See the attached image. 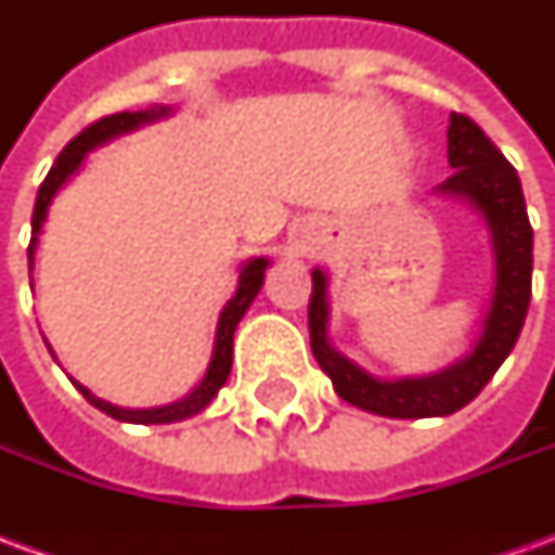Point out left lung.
Here are the masks:
<instances>
[{
    "label": "left lung",
    "mask_w": 555,
    "mask_h": 555,
    "mask_svg": "<svg viewBox=\"0 0 555 555\" xmlns=\"http://www.w3.org/2000/svg\"><path fill=\"white\" fill-rule=\"evenodd\" d=\"M446 137H449V166L454 171L434 193L461 198L469 207H476L488 225L490 249H493V297L473 350L437 374L380 380L330 345L326 273L318 267L312 270L309 338H312L314 360L333 380L338 398L377 416L428 418L449 416L454 410L466 408L512 353L529 312L532 225L526 217L520 178L473 118L457 113L449 115Z\"/></svg>",
    "instance_id": "8db88e82"
}]
</instances>
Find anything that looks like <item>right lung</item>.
<instances>
[{
	"mask_svg": "<svg viewBox=\"0 0 555 555\" xmlns=\"http://www.w3.org/2000/svg\"><path fill=\"white\" fill-rule=\"evenodd\" d=\"M171 109L169 106H151V109H139V113H115L106 115L101 121L89 125L79 137H74L65 145V151L59 154V159L53 163L50 175L43 178L41 190H38V198H35V214H31V241H29V270L35 264V249H38V237H41V225L47 219V210H50V202L53 195L65 186V181H70V175L82 166V159L89 151H94L98 145H106L109 139L125 137L130 130H137L142 125H151V121H159L166 118ZM270 267V258H249L241 270V279H237V291L234 297L225 302V309L219 312V324H217V338H214V357L207 362V372L202 377V384L195 386L190 396H183L181 401L175 404H163V408H151V410H127V408H115L109 401L103 398L91 396L89 389L82 384L74 380L79 392L86 396L89 404H94L98 410H103L106 416L118 418V422H133V425H166V422H181V418H190L214 401L222 384L229 380L231 372V357H234V330L241 324V318L246 314V309L253 306V300L258 297V291L264 285V270ZM50 348V345H47ZM53 353V348H50ZM55 360V353H53Z\"/></svg>",
	"mask_w": 555,
	"mask_h": 555,
	"instance_id": "right-lung-1",
	"label": "right lung"
}]
</instances>
